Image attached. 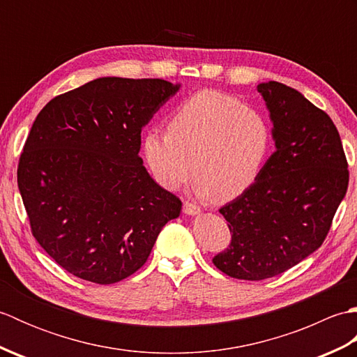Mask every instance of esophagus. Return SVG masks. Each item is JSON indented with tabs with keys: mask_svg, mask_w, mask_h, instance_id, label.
<instances>
[{
	"mask_svg": "<svg viewBox=\"0 0 357 357\" xmlns=\"http://www.w3.org/2000/svg\"><path fill=\"white\" fill-rule=\"evenodd\" d=\"M183 211H184L185 215H188V216H196V215L201 213V208L193 206V204H190V202H184Z\"/></svg>",
	"mask_w": 357,
	"mask_h": 357,
	"instance_id": "34e87169",
	"label": "esophagus"
}]
</instances>
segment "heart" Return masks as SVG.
<instances>
[{
    "instance_id": "obj_1",
    "label": "heart",
    "mask_w": 357,
    "mask_h": 357,
    "mask_svg": "<svg viewBox=\"0 0 357 357\" xmlns=\"http://www.w3.org/2000/svg\"><path fill=\"white\" fill-rule=\"evenodd\" d=\"M273 147L271 124L231 95L202 90L179 105L167 133L142 138L149 169L167 190H178L195 173L201 199L231 201L261 176Z\"/></svg>"
}]
</instances>
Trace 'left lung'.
Here are the masks:
<instances>
[{
    "label": "left lung",
    "mask_w": 357,
    "mask_h": 357,
    "mask_svg": "<svg viewBox=\"0 0 357 357\" xmlns=\"http://www.w3.org/2000/svg\"><path fill=\"white\" fill-rule=\"evenodd\" d=\"M275 153L247 192L219 210L231 244L213 257L225 275L278 276L322 245L348 187V164L336 126L298 90L261 82Z\"/></svg>",
    "instance_id": "1"
}]
</instances>
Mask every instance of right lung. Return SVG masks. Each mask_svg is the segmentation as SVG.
<instances>
[{
    "mask_svg": "<svg viewBox=\"0 0 357 357\" xmlns=\"http://www.w3.org/2000/svg\"><path fill=\"white\" fill-rule=\"evenodd\" d=\"M181 84L96 78L38 113L18 164L30 229L73 276L107 285L146 264L183 204L155 183L141 132Z\"/></svg>",
    "mask_w": 357,
    "mask_h": 357,
    "instance_id": "obj_1",
    "label": "right lung"
}]
</instances>
